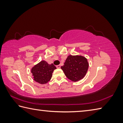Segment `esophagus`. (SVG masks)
<instances>
[{
  "label": "esophagus",
  "mask_w": 123,
  "mask_h": 123,
  "mask_svg": "<svg viewBox=\"0 0 123 123\" xmlns=\"http://www.w3.org/2000/svg\"><path fill=\"white\" fill-rule=\"evenodd\" d=\"M60 67H61V66H60V65H57V66H56L57 68H60Z\"/></svg>",
  "instance_id": "esophagus-1"
}]
</instances>
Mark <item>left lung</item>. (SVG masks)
Returning a JSON list of instances; mask_svg holds the SVG:
<instances>
[{
	"mask_svg": "<svg viewBox=\"0 0 123 123\" xmlns=\"http://www.w3.org/2000/svg\"><path fill=\"white\" fill-rule=\"evenodd\" d=\"M89 68L87 59L82 55H69L61 67L66 76L72 81L83 79Z\"/></svg>",
	"mask_w": 123,
	"mask_h": 123,
	"instance_id": "1",
	"label": "left lung"
}]
</instances>
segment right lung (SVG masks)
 I'll list each match as a JSON object with an SVG mask.
<instances>
[{"label":"right lung","instance_id":"obj_1","mask_svg":"<svg viewBox=\"0 0 123 123\" xmlns=\"http://www.w3.org/2000/svg\"><path fill=\"white\" fill-rule=\"evenodd\" d=\"M56 69V68L53 63L49 64L43 60L32 68L31 72L34 80L40 84H45L51 80L52 73Z\"/></svg>","mask_w":123,"mask_h":123}]
</instances>
